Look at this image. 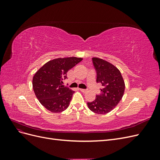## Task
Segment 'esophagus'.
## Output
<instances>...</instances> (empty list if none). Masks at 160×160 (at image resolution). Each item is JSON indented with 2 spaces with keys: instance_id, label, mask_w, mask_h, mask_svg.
<instances>
[{
  "instance_id": "obj_1",
  "label": "esophagus",
  "mask_w": 160,
  "mask_h": 160,
  "mask_svg": "<svg viewBox=\"0 0 160 160\" xmlns=\"http://www.w3.org/2000/svg\"><path fill=\"white\" fill-rule=\"evenodd\" d=\"M79 90H80L81 92H83V93H85V92H87V90H86V89H79Z\"/></svg>"
}]
</instances>
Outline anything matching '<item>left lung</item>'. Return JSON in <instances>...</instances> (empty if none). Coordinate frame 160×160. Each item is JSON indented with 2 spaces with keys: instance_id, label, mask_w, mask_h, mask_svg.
Returning a JSON list of instances; mask_svg holds the SVG:
<instances>
[{
  "instance_id": "8db88e82",
  "label": "left lung",
  "mask_w": 160,
  "mask_h": 160,
  "mask_svg": "<svg viewBox=\"0 0 160 160\" xmlns=\"http://www.w3.org/2000/svg\"><path fill=\"white\" fill-rule=\"evenodd\" d=\"M97 72V83L102 85L101 93L96 99L88 102V108L98 114L108 113L113 110L122 99L125 83L119 69L110 62L99 58H92Z\"/></svg>"
}]
</instances>
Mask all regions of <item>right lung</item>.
<instances>
[{"label":"right lung","mask_w":160,"mask_h":160,"mask_svg":"<svg viewBox=\"0 0 160 160\" xmlns=\"http://www.w3.org/2000/svg\"><path fill=\"white\" fill-rule=\"evenodd\" d=\"M83 59L59 58L47 62L38 70L32 78V88L37 98L52 113H60L69 107L75 93L63 85L67 72Z\"/></svg>","instance_id":"1"}]
</instances>
